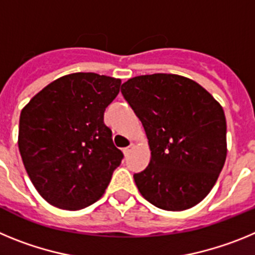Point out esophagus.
Wrapping results in <instances>:
<instances>
[{"mask_svg":"<svg viewBox=\"0 0 255 255\" xmlns=\"http://www.w3.org/2000/svg\"><path fill=\"white\" fill-rule=\"evenodd\" d=\"M131 149H132V144H131V145H129V147H125V148H123V152H124V154H125V155H129V153L131 152Z\"/></svg>","mask_w":255,"mask_h":255,"instance_id":"esophagus-1","label":"esophagus"}]
</instances>
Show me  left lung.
<instances>
[{
	"label": "left lung",
	"mask_w": 255,
	"mask_h": 255,
	"mask_svg": "<svg viewBox=\"0 0 255 255\" xmlns=\"http://www.w3.org/2000/svg\"><path fill=\"white\" fill-rule=\"evenodd\" d=\"M121 93L141 121L150 148L134 173L140 194L164 211L197 206L213 188L227 154L226 117L198 83L175 74L129 79Z\"/></svg>",
	"instance_id": "8db88e82"
}]
</instances>
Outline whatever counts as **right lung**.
Masks as SVG:
<instances>
[{
    "label": "right lung",
    "mask_w": 255,
    "mask_h": 255,
    "mask_svg": "<svg viewBox=\"0 0 255 255\" xmlns=\"http://www.w3.org/2000/svg\"><path fill=\"white\" fill-rule=\"evenodd\" d=\"M121 80L94 73L65 75L22 108L19 150L34 188L49 204L78 211L100 199L124 154L103 123Z\"/></svg>",
    "instance_id": "right-lung-1"
}]
</instances>
